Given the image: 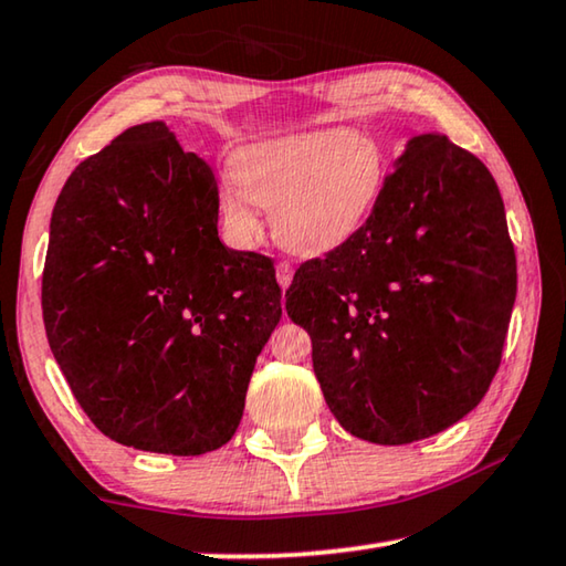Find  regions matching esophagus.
<instances>
[{
  "mask_svg": "<svg viewBox=\"0 0 566 566\" xmlns=\"http://www.w3.org/2000/svg\"><path fill=\"white\" fill-rule=\"evenodd\" d=\"M292 276H294V270H292L290 262L276 264V282H280L282 290H286V286L292 284Z\"/></svg>",
  "mask_w": 566,
  "mask_h": 566,
  "instance_id": "esophagus-1",
  "label": "esophagus"
}]
</instances>
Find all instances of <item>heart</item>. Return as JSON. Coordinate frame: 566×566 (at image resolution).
<instances>
[{
  "mask_svg": "<svg viewBox=\"0 0 566 566\" xmlns=\"http://www.w3.org/2000/svg\"><path fill=\"white\" fill-rule=\"evenodd\" d=\"M385 179V149L369 134L332 127L256 142L229 161L219 214L229 234L249 242L262 232L256 203L270 209L276 242L324 254L359 232Z\"/></svg>",
  "mask_w": 566,
  "mask_h": 566,
  "instance_id": "heart-1",
  "label": "heart"
}]
</instances>
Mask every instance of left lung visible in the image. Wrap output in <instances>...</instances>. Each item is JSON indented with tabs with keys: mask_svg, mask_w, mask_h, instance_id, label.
I'll use <instances>...</instances> for the list:
<instances>
[{
	"mask_svg": "<svg viewBox=\"0 0 566 566\" xmlns=\"http://www.w3.org/2000/svg\"><path fill=\"white\" fill-rule=\"evenodd\" d=\"M284 296L347 432L375 444L444 432L490 389L516 296L490 169L444 134L411 137L364 227L304 262Z\"/></svg>",
	"mask_w": 566,
	"mask_h": 566,
	"instance_id": "8db88e82",
	"label": "left lung"
}]
</instances>
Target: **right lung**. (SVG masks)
I'll list each match as a JSON object with an SVG mask.
<instances>
[{"mask_svg":"<svg viewBox=\"0 0 566 566\" xmlns=\"http://www.w3.org/2000/svg\"><path fill=\"white\" fill-rule=\"evenodd\" d=\"M212 167L165 122L124 129L56 199L42 274L46 339L92 424L142 452L234 437L282 317L270 256L219 242Z\"/></svg>","mask_w":566,"mask_h":566,"instance_id":"add662e5","label":"right lung"}]
</instances>
